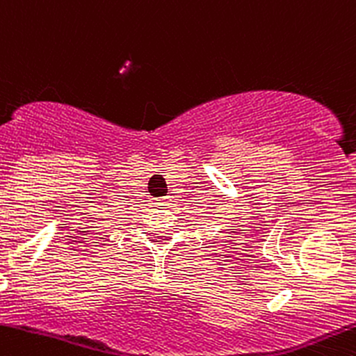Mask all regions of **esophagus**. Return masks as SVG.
I'll use <instances>...</instances> for the list:
<instances>
[{
	"instance_id": "esophagus-1",
	"label": "esophagus",
	"mask_w": 356,
	"mask_h": 356,
	"mask_svg": "<svg viewBox=\"0 0 356 356\" xmlns=\"http://www.w3.org/2000/svg\"><path fill=\"white\" fill-rule=\"evenodd\" d=\"M167 202H169V197H160V199H157V202H155V204H157V206H165Z\"/></svg>"
}]
</instances>
